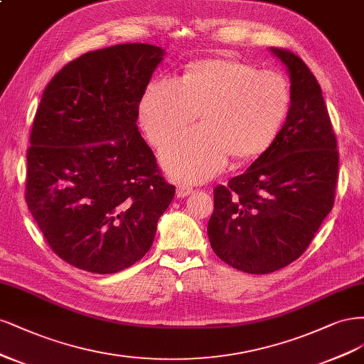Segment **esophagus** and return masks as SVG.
I'll return each mask as SVG.
<instances>
[{"label": "esophagus", "mask_w": 364, "mask_h": 364, "mask_svg": "<svg viewBox=\"0 0 364 364\" xmlns=\"http://www.w3.org/2000/svg\"><path fill=\"white\" fill-rule=\"evenodd\" d=\"M191 193H193V189L191 186H187V184H178L177 186V196L178 198H184V196L191 195Z\"/></svg>", "instance_id": "1"}]
</instances>
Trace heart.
<instances>
[{
	"instance_id": "obj_1",
	"label": "heart",
	"mask_w": 364,
	"mask_h": 364,
	"mask_svg": "<svg viewBox=\"0 0 364 364\" xmlns=\"http://www.w3.org/2000/svg\"><path fill=\"white\" fill-rule=\"evenodd\" d=\"M290 101L289 80L278 71H259L236 60H203L181 78L152 80L140 100L139 118L149 142L161 146L201 112L203 124L169 142L161 163L175 178L204 181L225 168L230 152L250 159L271 146Z\"/></svg>"
}]
</instances>
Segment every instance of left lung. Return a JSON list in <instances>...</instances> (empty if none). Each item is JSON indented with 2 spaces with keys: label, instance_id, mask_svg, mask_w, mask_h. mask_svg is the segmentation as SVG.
<instances>
[{
  "label": "left lung",
  "instance_id": "1",
  "mask_svg": "<svg viewBox=\"0 0 364 364\" xmlns=\"http://www.w3.org/2000/svg\"><path fill=\"white\" fill-rule=\"evenodd\" d=\"M291 101L286 122L243 173L213 189L207 232L222 262L246 274H271L304 254L336 199L337 139L318 80L286 48Z\"/></svg>",
  "mask_w": 364,
  "mask_h": 364
}]
</instances>
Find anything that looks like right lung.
<instances>
[{
	"instance_id": "right-lung-1",
	"label": "right lung",
	"mask_w": 364,
	"mask_h": 364,
	"mask_svg": "<svg viewBox=\"0 0 364 364\" xmlns=\"http://www.w3.org/2000/svg\"><path fill=\"white\" fill-rule=\"evenodd\" d=\"M165 51L122 43L65 65L45 87L27 151L26 201L50 248L92 274L149 251L175 195L137 128Z\"/></svg>"
}]
</instances>
